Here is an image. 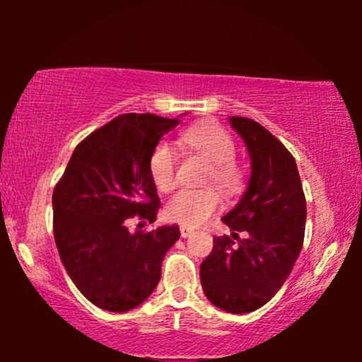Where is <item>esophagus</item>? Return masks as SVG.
Segmentation results:
<instances>
[{
  "instance_id": "34e87169",
  "label": "esophagus",
  "mask_w": 362,
  "mask_h": 362,
  "mask_svg": "<svg viewBox=\"0 0 362 362\" xmlns=\"http://www.w3.org/2000/svg\"><path fill=\"white\" fill-rule=\"evenodd\" d=\"M180 232H181L182 239H186V237H191L192 234H194V230H192L191 227H186V226H182L181 229H180Z\"/></svg>"
}]
</instances>
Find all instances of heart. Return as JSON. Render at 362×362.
Here are the masks:
<instances>
[{"instance_id": "1", "label": "heart", "mask_w": 362, "mask_h": 362, "mask_svg": "<svg viewBox=\"0 0 362 362\" xmlns=\"http://www.w3.org/2000/svg\"><path fill=\"white\" fill-rule=\"evenodd\" d=\"M182 141L192 151L199 153L211 163L209 180L224 192L232 196L240 191L242 173L234 165L235 145L224 128L204 123L191 127L185 132ZM176 151L170 143H161L153 151L150 173L153 182L160 191H171L176 185ZM221 197L214 187L201 189H180L166 202L165 212L168 219L180 222L187 227H197L209 219L219 209Z\"/></svg>"}]
</instances>
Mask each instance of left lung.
<instances>
[{"mask_svg":"<svg viewBox=\"0 0 362 362\" xmlns=\"http://www.w3.org/2000/svg\"><path fill=\"white\" fill-rule=\"evenodd\" d=\"M250 156V180L232 211L222 217L237 239L216 237L201 264V285L212 305L250 313L274 298L288 279L305 237L306 201L298 168L288 150L259 123L230 117Z\"/></svg>","mask_w":362,"mask_h":362,"instance_id":"obj_1","label":"left lung"}]
</instances>
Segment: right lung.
Listing matches in <instances>:
<instances>
[{
  "mask_svg": "<svg viewBox=\"0 0 362 362\" xmlns=\"http://www.w3.org/2000/svg\"><path fill=\"white\" fill-rule=\"evenodd\" d=\"M180 117L113 118L78 143L54 187L59 255L78 291L98 308L123 313L141 305L161 279L166 252L180 239L175 224L150 232H130L125 224L136 214L156 221L160 197L150 160Z\"/></svg>",
  "mask_w": 362,
  "mask_h": 362,
  "instance_id": "right-lung-1",
  "label": "right lung"
}]
</instances>
